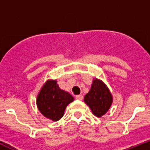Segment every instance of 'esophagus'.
Segmentation results:
<instances>
[{"label": "esophagus", "instance_id": "esophagus-1", "mask_svg": "<svg viewBox=\"0 0 150 150\" xmlns=\"http://www.w3.org/2000/svg\"><path fill=\"white\" fill-rule=\"evenodd\" d=\"M83 95H76V100H83Z\"/></svg>", "mask_w": 150, "mask_h": 150}]
</instances>
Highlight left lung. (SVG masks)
I'll list each match as a JSON object with an SVG mask.
<instances>
[{"label": "left lung", "mask_w": 150, "mask_h": 150, "mask_svg": "<svg viewBox=\"0 0 150 150\" xmlns=\"http://www.w3.org/2000/svg\"><path fill=\"white\" fill-rule=\"evenodd\" d=\"M85 103L98 117L104 116L112 103V96L109 88L101 80L94 79L90 91L84 98Z\"/></svg>", "instance_id": "8db88e82"}]
</instances>
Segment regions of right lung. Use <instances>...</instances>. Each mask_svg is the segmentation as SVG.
Returning a JSON list of instances; mask_svg holds the SVG:
<instances>
[{
    "instance_id": "1",
    "label": "right lung",
    "mask_w": 150,
    "mask_h": 150,
    "mask_svg": "<svg viewBox=\"0 0 150 150\" xmlns=\"http://www.w3.org/2000/svg\"><path fill=\"white\" fill-rule=\"evenodd\" d=\"M74 100L71 94L59 88L56 80L49 79L38 94L37 106L45 117L55 122L62 119L67 106Z\"/></svg>"
}]
</instances>
